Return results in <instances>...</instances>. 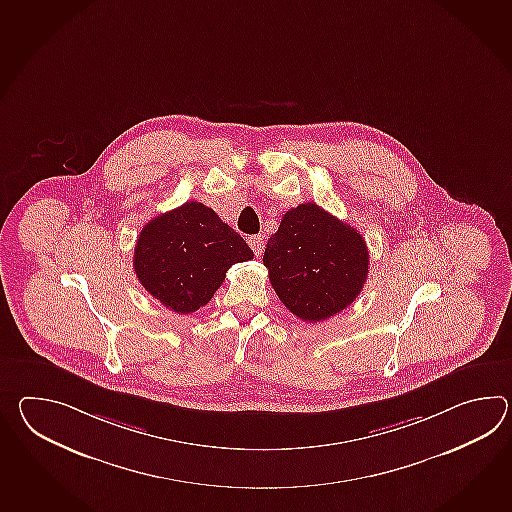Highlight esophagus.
Returning <instances> with one entry per match:
<instances>
[{
	"label": "esophagus",
	"mask_w": 512,
	"mask_h": 512,
	"mask_svg": "<svg viewBox=\"0 0 512 512\" xmlns=\"http://www.w3.org/2000/svg\"><path fill=\"white\" fill-rule=\"evenodd\" d=\"M248 244H250V248L253 250V253H255L257 257H261L262 250H264V239H262L261 235L248 237Z\"/></svg>",
	"instance_id": "34e87169"
}]
</instances>
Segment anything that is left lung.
<instances>
[{
    "mask_svg": "<svg viewBox=\"0 0 512 512\" xmlns=\"http://www.w3.org/2000/svg\"><path fill=\"white\" fill-rule=\"evenodd\" d=\"M262 262L284 307L310 323L349 307L369 273L364 237L310 202L286 211Z\"/></svg>",
    "mask_w": 512,
    "mask_h": 512,
    "instance_id": "1",
    "label": "left lung"
}]
</instances>
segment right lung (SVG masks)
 <instances>
[{"mask_svg": "<svg viewBox=\"0 0 512 512\" xmlns=\"http://www.w3.org/2000/svg\"><path fill=\"white\" fill-rule=\"evenodd\" d=\"M253 251L211 207L185 204L152 218L134 250V272L148 294L178 314L207 305L235 262Z\"/></svg>", "mask_w": 512, "mask_h": 512, "instance_id": "add662e5", "label": "right lung"}]
</instances>
